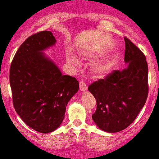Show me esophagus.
<instances>
[{"mask_svg": "<svg viewBox=\"0 0 159 159\" xmlns=\"http://www.w3.org/2000/svg\"><path fill=\"white\" fill-rule=\"evenodd\" d=\"M79 86H80V91H85L87 89H88V87H87L86 84H85V82H84V81H80Z\"/></svg>", "mask_w": 159, "mask_h": 159, "instance_id": "esophagus-1", "label": "esophagus"}]
</instances>
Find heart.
I'll use <instances>...</instances> for the list:
<instances>
[{
  "mask_svg": "<svg viewBox=\"0 0 159 159\" xmlns=\"http://www.w3.org/2000/svg\"><path fill=\"white\" fill-rule=\"evenodd\" d=\"M96 56H90V58H94ZM68 61L70 63H72L75 65H79V61H78V58L76 56L71 55L68 57ZM113 66V61L112 60H107V61H103V62L98 64L97 66H93L91 68V71L95 76L101 77L105 75L107 72H109L110 68Z\"/></svg>",
  "mask_w": 159,
  "mask_h": 159,
  "instance_id": "obj_1",
  "label": "heart"
}]
</instances>
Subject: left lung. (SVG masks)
Listing matches in <instances>:
<instances>
[{
  "label": "left lung",
  "instance_id": "obj_1",
  "mask_svg": "<svg viewBox=\"0 0 159 159\" xmlns=\"http://www.w3.org/2000/svg\"><path fill=\"white\" fill-rule=\"evenodd\" d=\"M124 61L127 67L114 70L104 79L88 87L97 101L92 115L95 124L107 133L127 128L138 116L148 97V65L146 56L125 37Z\"/></svg>",
  "mask_w": 159,
  "mask_h": 159
}]
</instances>
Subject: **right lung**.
<instances>
[{
  "label": "right lung",
  "mask_w": 159,
  "mask_h": 159,
  "mask_svg": "<svg viewBox=\"0 0 159 159\" xmlns=\"http://www.w3.org/2000/svg\"><path fill=\"white\" fill-rule=\"evenodd\" d=\"M56 43L50 31L32 35L20 46L10 69L14 109L28 126L41 133L59 127L68 101L79 88L76 78L63 75L43 52Z\"/></svg>",
  "instance_id": "obj_1"
}]
</instances>
